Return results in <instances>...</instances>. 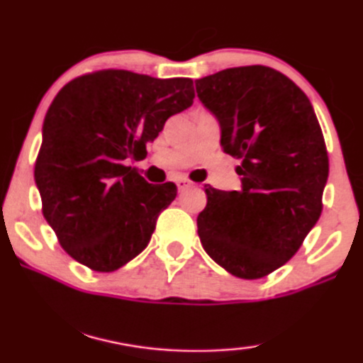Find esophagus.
<instances>
[{
    "label": "esophagus",
    "instance_id": "1",
    "mask_svg": "<svg viewBox=\"0 0 363 363\" xmlns=\"http://www.w3.org/2000/svg\"><path fill=\"white\" fill-rule=\"evenodd\" d=\"M177 186H178V190L183 191V190H186V188L193 186V183H191L190 180H186V178H178V180H177Z\"/></svg>",
    "mask_w": 363,
    "mask_h": 363
}]
</instances>
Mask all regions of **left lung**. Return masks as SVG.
Listing matches in <instances>:
<instances>
[{
    "label": "left lung",
    "mask_w": 363,
    "mask_h": 363,
    "mask_svg": "<svg viewBox=\"0 0 363 363\" xmlns=\"http://www.w3.org/2000/svg\"><path fill=\"white\" fill-rule=\"evenodd\" d=\"M222 125V147L242 160L238 191L205 185L196 218L205 252L238 279L285 265L322 215L328 153L307 95L274 68H228L196 79Z\"/></svg>",
    "instance_id": "1"
}]
</instances>
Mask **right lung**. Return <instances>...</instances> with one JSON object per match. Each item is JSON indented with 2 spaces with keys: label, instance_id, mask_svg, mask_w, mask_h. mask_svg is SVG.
<instances>
[{
  "label": "right lung",
  "instance_id": "obj_1",
  "mask_svg": "<svg viewBox=\"0 0 363 363\" xmlns=\"http://www.w3.org/2000/svg\"><path fill=\"white\" fill-rule=\"evenodd\" d=\"M193 98L190 78L128 69H98L60 89L45 116L35 182L43 216L69 257L115 272L145 250L177 185H152L126 162L147 157V143Z\"/></svg>",
  "mask_w": 363,
  "mask_h": 363
}]
</instances>
